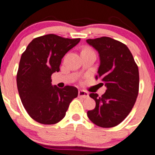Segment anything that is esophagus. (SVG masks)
<instances>
[{"mask_svg": "<svg viewBox=\"0 0 155 155\" xmlns=\"http://www.w3.org/2000/svg\"><path fill=\"white\" fill-rule=\"evenodd\" d=\"M78 95H79V97L82 98V99H86L89 97V92L85 90H79Z\"/></svg>", "mask_w": 155, "mask_h": 155, "instance_id": "esophagus-1", "label": "esophagus"}]
</instances>
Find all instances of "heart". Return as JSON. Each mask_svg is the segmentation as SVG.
<instances>
[{
  "label": "heart",
  "mask_w": 155,
  "mask_h": 155,
  "mask_svg": "<svg viewBox=\"0 0 155 155\" xmlns=\"http://www.w3.org/2000/svg\"><path fill=\"white\" fill-rule=\"evenodd\" d=\"M82 52H94V51L92 49L89 48V47H86V48H84L82 50Z\"/></svg>",
  "instance_id": "b5f03b06"
}]
</instances>
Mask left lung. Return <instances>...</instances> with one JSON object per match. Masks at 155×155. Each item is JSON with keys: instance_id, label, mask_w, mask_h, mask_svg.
<instances>
[{"instance_id": "obj_1", "label": "left lung", "mask_w": 155, "mask_h": 155, "mask_svg": "<svg viewBox=\"0 0 155 155\" xmlns=\"http://www.w3.org/2000/svg\"><path fill=\"white\" fill-rule=\"evenodd\" d=\"M86 41L99 52L100 66L95 79L107 88L100 97L97 93L89 95L95 101V108L88 111V117L102 128L115 127L128 116L136 102L138 67L129 49L121 42L108 37Z\"/></svg>"}]
</instances>
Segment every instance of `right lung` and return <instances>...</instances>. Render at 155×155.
<instances>
[{
  "label": "right lung",
  "instance_id": "right-lung-1",
  "mask_svg": "<svg viewBox=\"0 0 155 155\" xmlns=\"http://www.w3.org/2000/svg\"><path fill=\"white\" fill-rule=\"evenodd\" d=\"M80 38L69 39L56 34L34 38L22 53L17 73L20 98L28 115L43 125H53L66 115L70 102L77 97L78 89H63L51 84V76L60 71L62 58Z\"/></svg>",
  "mask_w": 155,
  "mask_h": 155
}]
</instances>
